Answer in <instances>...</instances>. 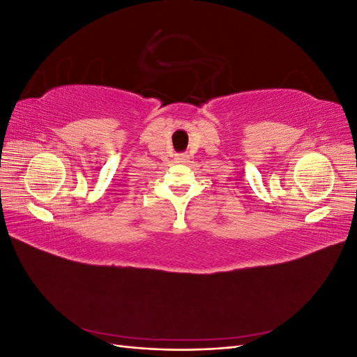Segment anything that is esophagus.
Returning <instances> with one entry per match:
<instances>
[{
  "instance_id": "esophagus-1",
  "label": "esophagus",
  "mask_w": 357,
  "mask_h": 357,
  "mask_svg": "<svg viewBox=\"0 0 357 357\" xmlns=\"http://www.w3.org/2000/svg\"><path fill=\"white\" fill-rule=\"evenodd\" d=\"M188 155L186 153H180V155H177V159H178V162H186L188 160Z\"/></svg>"
}]
</instances>
